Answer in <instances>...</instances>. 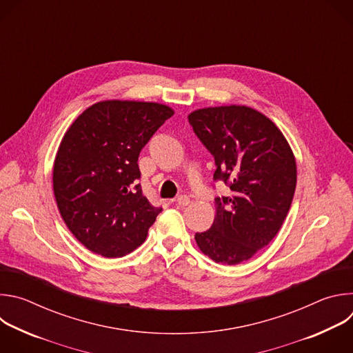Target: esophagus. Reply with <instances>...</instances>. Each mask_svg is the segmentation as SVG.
<instances>
[{
    "instance_id": "obj_1",
    "label": "esophagus",
    "mask_w": 353,
    "mask_h": 353,
    "mask_svg": "<svg viewBox=\"0 0 353 353\" xmlns=\"http://www.w3.org/2000/svg\"><path fill=\"white\" fill-rule=\"evenodd\" d=\"M176 203L180 205V207H187L190 204V198L187 195H179Z\"/></svg>"
}]
</instances>
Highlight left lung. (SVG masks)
<instances>
[{
  "mask_svg": "<svg viewBox=\"0 0 353 353\" xmlns=\"http://www.w3.org/2000/svg\"><path fill=\"white\" fill-rule=\"evenodd\" d=\"M188 121L216 165L214 180L229 185L216 196L211 229L195 241L215 263L250 260L279 232L296 188V161L281 130L247 106L198 109Z\"/></svg>",
  "mask_w": 353,
  "mask_h": 353,
  "instance_id": "1",
  "label": "left lung"
}]
</instances>
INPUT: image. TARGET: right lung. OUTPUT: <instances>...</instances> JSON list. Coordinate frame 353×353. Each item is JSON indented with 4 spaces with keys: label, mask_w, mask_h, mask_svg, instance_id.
<instances>
[{
    "label": "right lung",
    "mask_w": 353,
    "mask_h": 353,
    "mask_svg": "<svg viewBox=\"0 0 353 353\" xmlns=\"http://www.w3.org/2000/svg\"><path fill=\"white\" fill-rule=\"evenodd\" d=\"M174 114L166 105L103 100L71 124L53 168L57 207L71 233L106 259L139 247L162 208L142 194L141 149Z\"/></svg>",
    "instance_id": "1"
}]
</instances>
